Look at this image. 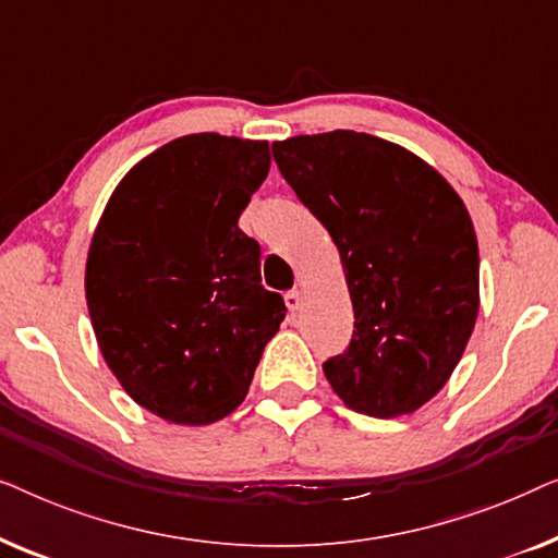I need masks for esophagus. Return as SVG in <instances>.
Here are the masks:
<instances>
[{
    "label": "esophagus",
    "instance_id": "1",
    "mask_svg": "<svg viewBox=\"0 0 558 558\" xmlns=\"http://www.w3.org/2000/svg\"><path fill=\"white\" fill-rule=\"evenodd\" d=\"M286 305L290 311L301 308V290H288L286 293Z\"/></svg>",
    "mask_w": 558,
    "mask_h": 558
}]
</instances>
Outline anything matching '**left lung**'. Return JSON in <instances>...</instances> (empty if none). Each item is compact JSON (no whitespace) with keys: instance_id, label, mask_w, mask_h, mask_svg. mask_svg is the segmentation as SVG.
I'll list each match as a JSON object with an SVG mask.
<instances>
[{"instance_id":"left-lung-1","label":"left lung","mask_w":558,"mask_h":558,"mask_svg":"<svg viewBox=\"0 0 558 558\" xmlns=\"http://www.w3.org/2000/svg\"><path fill=\"white\" fill-rule=\"evenodd\" d=\"M280 174L341 253L354 333L324 374L351 410L399 417L433 399L477 318V240L433 167L356 131L272 144Z\"/></svg>"}]
</instances>
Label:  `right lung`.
I'll use <instances>...</instances> for the list:
<instances>
[{
    "instance_id": "add662e5",
    "label": "right lung",
    "mask_w": 558,
    "mask_h": 558,
    "mask_svg": "<svg viewBox=\"0 0 558 558\" xmlns=\"http://www.w3.org/2000/svg\"><path fill=\"white\" fill-rule=\"evenodd\" d=\"M268 169V141L182 136L123 177L93 234L85 298L106 364L177 425L240 407L288 313L238 227Z\"/></svg>"
}]
</instances>
